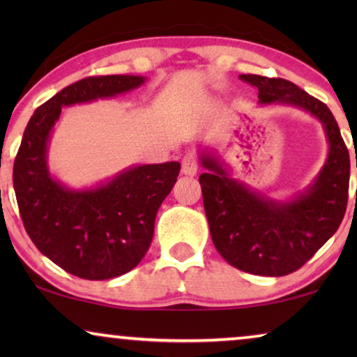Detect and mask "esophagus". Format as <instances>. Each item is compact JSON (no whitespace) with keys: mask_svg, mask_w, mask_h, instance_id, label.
<instances>
[{"mask_svg":"<svg viewBox=\"0 0 357 357\" xmlns=\"http://www.w3.org/2000/svg\"><path fill=\"white\" fill-rule=\"evenodd\" d=\"M198 160H197V155L193 153H188L185 155L183 160H182V174L185 175H197L198 172Z\"/></svg>","mask_w":357,"mask_h":357,"instance_id":"obj_1","label":"esophagus"}]
</instances>
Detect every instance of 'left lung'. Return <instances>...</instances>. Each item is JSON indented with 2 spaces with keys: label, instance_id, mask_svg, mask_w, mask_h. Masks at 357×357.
<instances>
[{
  "label": "left lung",
  "instance_id": "1",
  "mask_svg": "<svg viewBox=\"0 0 357 357\" xmlns=\"http://www.w3.org/2000/svg\"><path fill=\"white\" fill-rule=\"evenodd\" d=\"M258 89L260 105L294 107L320 121L328 154L310 185L286 199L234 178L216 151L199 148L204 213L214 247L229 265L258 276L299 270L338 231L349 188V153L338 123L324 102L281 77L242 75Z\"/></svg>",
  "mask_w": 357,
  "mask_h": 357
}]
</instances>
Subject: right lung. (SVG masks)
<instances>
[{
    "label": "right lung",
    "mask_w": 357,
    "mask_h": 357,
    "mask_svg": "<svg viewBox=\"0 0 357 357\" xmlns=\"http://www.w3.org/2000/svg\"><path fill=\"white\" fill-rule=\"evenodd\" d=\"M146 81L136 75L86 77L38 107L24 131L13 170L24 227L43 255L77 278L110 280L143 260L180 162L130 165L104 182L71 188L48 167L52 133L65 107L112 99Z\"/></svg>",
    "instance_id": "obj_1"
}]
</instances>
